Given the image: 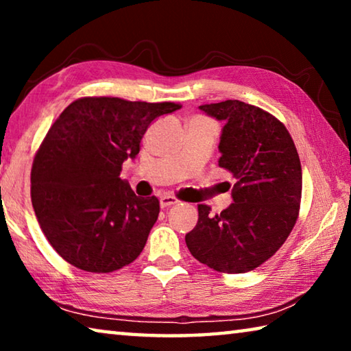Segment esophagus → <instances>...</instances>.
I'll return each instance as SVG.
<instances>
[{"instance_id":"1","label":"esophagus","mask_w":351,"mask_h":351,"mask_svg":"<svg viewBox=\"0 0 351 351\" xmlns=\"http://www.w3.org/2000/svg\"><path fill=\"white\" fill-rule=\"evenodd\" d=\"M176 203H178V199L175 197H171V195H164V197H161V199H159V204H161L162 209L173 206Z\"/></svg>"}]
</instances>
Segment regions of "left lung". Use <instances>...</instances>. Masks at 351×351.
I'll list each match as a JSON object with an SVG mask.
<instances>
[{"label":"left lung","mask_w":351,"mask_h":351,"mask_svg":"<svg viewBox=\"0 0 351 351\" xmlns=\"http://www.w3.org/2000/svg\"><path fill=\"white\" fill-rule=\"evenodd\" d=\"M224 122L218 165L235 178L234 203L219 215L198 206V223L186 235L190 254L219 272L240 274L272 257L299 215L302 167L283 123L240 100L201 105Z\"/></svg>","instance_id":"1"}]
</instances>
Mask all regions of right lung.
I'll list each match as a JSON object with an SVG mask.
<instances>
[{"mask_svg":"<svg viewBox=\"0 0 351 351\" xmlns=\"http://www.w3.org/2000/svg\"><path fill=\"white\" fill-rule=\"evenodd\" d=\"M173 102L85 97L49 128L34 159L31 197L38 224L57 254L88 272H112L139 257L159 215L156 197L141 198L122 180L154 119Z\"/></svg>","mask_w":351,"mask_h":351,"instance_id":"right-lung-1","label":"right lung"}]
</instances>
